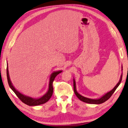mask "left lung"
<instances>
[{"label":"left lung","instance_id":"left-lung-1","mask_svg":"<svg viewBox=\"0 0 128 128\" xmlns=\"http://www.w3.org/2000/svg\"><path fill=\"white\" fill-rule=\"evenodd\" d=\"M122 74H121L120 76V81L115 86L112 90L110 91V92H108L107 93H106L105 95L102 96L101 98L98 99H92V98H87L84 97V96L80 95V94L78 93V92H77L76 90V82H75L74 78H73V89H74V92L76 96L78 97V98L80 100H81L83 102L88 103V104H102V103L106 102V100H108V99L111 97V96L112 95V94L116 90V89L117 88V87L119 86V85L120 84V82L122 81Z\"/></svg>","mask_w":128,"mask_h":128}]
</instances>
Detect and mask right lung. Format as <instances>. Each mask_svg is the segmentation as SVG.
<instances>
[{
    "label": "right lung",
    "mask_w": 128,
    "mask_h": 128,
    "mask_svg": "<svg viewBox=\"0 0 128 128\" xmlns=\"http://www.w3.org/2000/svg\"><path fill=\"white\" fill-rule=\"evenodd\" d=\"M62 72V70L56 71L52 73L50 78L49 88L48 92H47L42 97H40L39 98H34L24 95V94L21 93V92H19L18 90H17L16 89L14 88V87L13 84H12L11 80L10 79L9 73H8V65L7 66V78H8V83L10 88L14 92V93L16 94V96L18 97V98L20 99L22 102H24V104H27L28 106H36L44 104V103L46 102L50 98V97H51L52 96V94H53V86H52V83H53V82L54 79H55V77L58 74H59V73Z\"/></svg>",
    "instance_id": "add662e5"
}]
</instances>
